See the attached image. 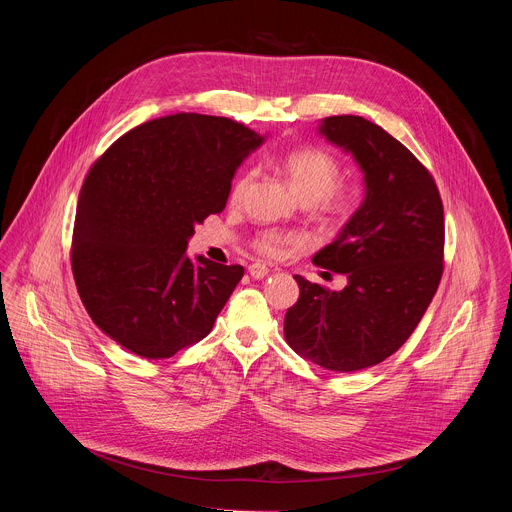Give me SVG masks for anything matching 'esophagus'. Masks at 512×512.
Returning a JSON list of instances; mask_svg holds the SVG:
<instances>
[{"instance_id": "1", "label": "esophagus", "mask_w": 512, "mask_h": 512, "mask_svg": "<svg viewBox=\"0 0 512 512\" xmlns=\"http://www.w3.org/2000/svg\"><path fill=\"white\" fill-rule=\"evenodd\" d=\"M249 273H251L253 279H263V277L269 273V269H267L263 263H253V265L249 267Z\"/></svg>"}]
</instances>
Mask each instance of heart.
I'll return each instance as SVG.
<instances>
[{"instance_id":"1","label":"heart","mask_w":512,"mask_h":512,"mask_svg":"<svg viewBox=\"0 0 512 512\" xmlns=\"http://www.w3.org/2000/svg\"><path fill=\"white\" fill-rule=\"evenodd\" d=\"M279 164L300 200L306 204H314L322 214L346 216L356 208L360 192L352 184H336L342 168L332 152L308 145V148L289 150L287 154H283ZM251 180V172L237 178L231 188V202H239L243 198ZM298 243L300 237L294 233L265 231L257 237L255 247L267 257H277L287 247H294Z\"/></svg>"}]
</instances>
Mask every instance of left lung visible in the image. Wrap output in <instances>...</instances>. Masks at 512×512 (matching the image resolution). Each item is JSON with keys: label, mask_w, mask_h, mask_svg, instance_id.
I'll return each instance as SVG.
<instances>
[{"label": "left lung", "mask_w": 512, "mask_h": 512, "mask_svg": "<svg viewBox=\"0 0 512 512\" xmlns=\"http://www.w3.org/2000/svg\"><path fill=\"white\" fill-rule=\"evenodd\" d=\"M318 133L354 158L364 198L312 259L348 283L330 291L294 275L300 298L283 330L306 360L352 373L397 352L431 304L444 271V206L431 174L383 127L334 115Z\"/></svg>", "instance_id": "1"}]
</instances>
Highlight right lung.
Instances as JSON below:
<instances>
[{
  "mask_svg": "<svg viewBox=\"0 0 512 512\" xmlns=\"http://www.w3.org/2000/svg\"><path fill=\"white\" fill-rule=\"evenodd\" d=\"M263 135L227 117L143 123L95 162L79 194L72 273L93 322L143 358L200 342L241 281V265L186 255L194 227L223 212Z\"/></svg>",
  "mask_w": 512,
  "mask_h": 512,
  "instance_id": "1",
  "label": "right lung"
}]
</instances>
